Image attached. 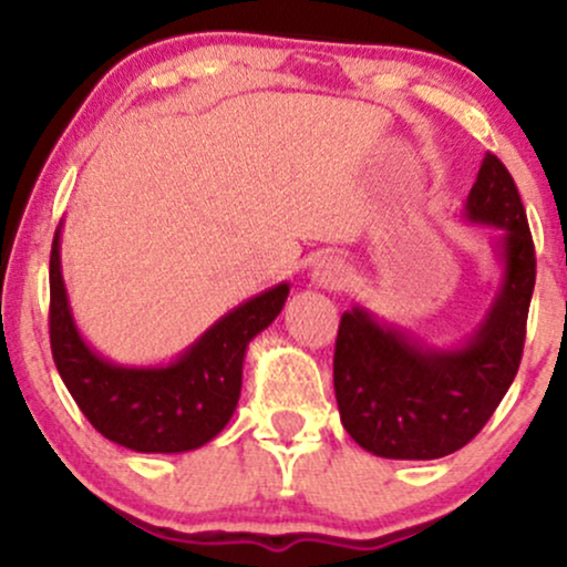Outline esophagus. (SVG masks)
<instances>
[{"mask_svg":"<svg viewBox=\"0 0 567 567\" xmlns=\"http://www.w3.org/2000/svg\"><path fill=\"white\" fill-rule=\"evenodd\" d=\"M311 279H315V285H320L324 290H341L347 288L349 282V269L341 258L324 256L322 261H317L315 271H311Z\"/></svg>","mask_w":567,"mask_h":567,"instance_id":"1","label":"esophagus"}]
</instances>
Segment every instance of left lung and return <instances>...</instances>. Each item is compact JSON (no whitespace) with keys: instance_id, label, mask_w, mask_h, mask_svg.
Listing matches in <instances>:
<instances>
[{"instance_id":"obj_1","label":"left lung","mask_w":567,"mask_h":567,"mask_svg":"<svg viewBox=\"0 0 567 567\" xmlns=\"http://www.w3.org/2000/svg\"><path fill=\"white\" fill-rule=\"evenodd\" d=\"M464 216L501 229V285L458 347H429L362 306L338 324L333 383L341 424L381 458L432 461L472 442L504 400L523 360L536 252L523 199L496 154H485Z\"/></svg>"}]
</instances>
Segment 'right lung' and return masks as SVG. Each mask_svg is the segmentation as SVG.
I'll return each instance as SVG.
<instances>
[{
  "mask_svg": "<svg viewBox=\"0 0 567 567\" xmlns=\"http://www.w3.org/2000/svg\"><path fill=\"white\" fill-rule=\"evenodd\" d=\"M61 226L50 252V347L84 419L135 453L197 451L229 424L243 392L247 343L277 320L290 285L279 282L234 306L167 365H116L84 341L71 315Z\"/></svg>",
  "mask_w": 567,
  "mask_h": 567,
  "instance_id": "right-lung-1",
  "label": "right lung"
}]
</instances>
